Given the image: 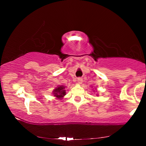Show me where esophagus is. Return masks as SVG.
<instances>
[{"label":"esophagus","instance_id":"esophagus-1","mask_svg":"<svg viewBox=\"0 0 146 146\" xmlns=\"http://www.w3.org/2000/svg\"><path fill=\"white\" fill-rule=\"evenodd\" d=\"M82 78H80V77H79V78H77V81H78V83H79V84H82Z\"/></svg>","mask_w":146,"mask_h":146}]
</instances>
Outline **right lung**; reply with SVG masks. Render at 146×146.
<instances>
[{"mask_svg": "<svg viewBox=\"0 0 146 146\" xmlns=\"http://www.w3.org/2000/svg\"><path fill=\"white\" fill-rule=\"evenodd\" d=\"M65 88L63 86H58L57 88H56L53 91V95L55 97L58 98H62L64 95H66V90H64Z\"/></svg>", "mask_w": 146, "mask_h": 146, "instance_id": "add662e5", "label": "right lung"}]
</instances>
